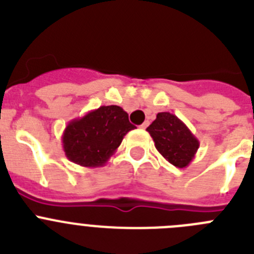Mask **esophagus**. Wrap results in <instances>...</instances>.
Returning <instances> with one entry per match:
<instances>
[{
  "instance_id": "obj_1",
  "label": "esophagus",
  "mask_w": 254,
  "mask_h": 254,
  "mask_svg": "<svg viewBox=\"0 0 254 254\" xmlns=\"http://www.w3.org/2000/svg\"><path fill=\"white\" fill-rule=\"evenodd\" d=\"M149 125H150V122H149V121H145V122H143L142 125L140 126V127H141V128H142V129H145V128H146V127H147V126H149Z\"/></svg>"
}]
</instances>
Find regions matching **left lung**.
<instances>
[{
	"instance_id": "obj_1",
	"label": "left lung",
	"mask_w": 254,
	"mask_h": 254,
	"mask_svg": "<svg viewBox=\"0 0 254 254\" xmlns=\"http://www.w3.org/2000/svg\"><path fill=\"white\" fill-rule=\"evenodd\" d=\"M146 131L161 156L177 168L188 167L199 147L198 140L190 129L169 112L158 113Z\"/></svg>"
}]
</instances>
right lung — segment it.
I'll use <instances>...</instances> for the list:
<instances>
[{"label":"right lung","mask_w":254,"mask_h":254,"mask_svg":"<svg viewBox=\"0 0 254 254\" xmlns=\"http://www.w3.org/2000/svg\"><path fill=\"white\" fill-rule=\"evenodd\" d=\"M134 128L122 108L103 105L68 122L62 134L64 155L81 167H103Z\"/></svg>","instance_id":"obj_1"}]
</instances>
